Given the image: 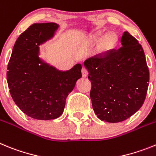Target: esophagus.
<instances>
[{"mask_svg":"<svg viewBox=\"0 0 156 156\" xmlns=\"http://www.w3.org/2000/svg\"><path fill=\"white\" fill-rule=\"evenodd\" d=\"M82 77L84 78H86V77L88 76V70L87 69L85 68V67H82Z\"/></svg>","mask_w":156,"mask_h":156,"instance_id":"esophagus-1","label":"esophagus"}]
</instances>
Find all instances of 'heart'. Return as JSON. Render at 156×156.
<instances>
[{"instance_id": "1", "label": "heart", "mask_w": 156, "mask_h": 156, "mask_svg": "<svg viewBox=\"0 0 156 156\" xmlns=\"http://www.w3.org/2000/svg\"><path fill=\"white\" fill-rule=\"evenodd\" d=\"M90 40L93 43L100 42L98 45V52L101 54H105L115 48L118 44L119 37L115 33L112 32L105 35L102 38V33L97 32L92 35Z\"/></svg>"}]
</instances>
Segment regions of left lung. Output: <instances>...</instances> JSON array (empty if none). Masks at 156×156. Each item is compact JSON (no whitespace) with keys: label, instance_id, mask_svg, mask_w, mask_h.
Segmentation results:
<instances>
[{"label":"left lung","instance_id":"8db88e82","mask_svg":"<svg viewBox=\"0 0 156 156\" xmlns=\"http://www.w3.org/2000/svg\"><path fill=\"white\" fill-rule=\"evenodd\" d=\"M121 43L119 49L84 61L92 84L93 111L108 122H122L136 113L144 102L149 83L141 45L127 31L123 33Z\"/></svg>","mask_w":156,"mask_h":156}]
</instances>
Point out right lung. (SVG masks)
Segmentation results:
<instances>
[{"label":"right lung","instance_id":"obj_1","mask_svg":"<svg viewBox=\"0 0 156 156\" xmlns=\"http://www.w3.org/2000/svg\"><path fill=\"white\" fill-rule=\"evenodd\" d=\"M55 23H34L20 35L8 65L7 82L15 104L27 115L51 120L63 114L66 99L82 78V65L61 71L39 57V46L51 40Z\"/></svg>","mask_w":156,"mask_h":156}]
</instances>
